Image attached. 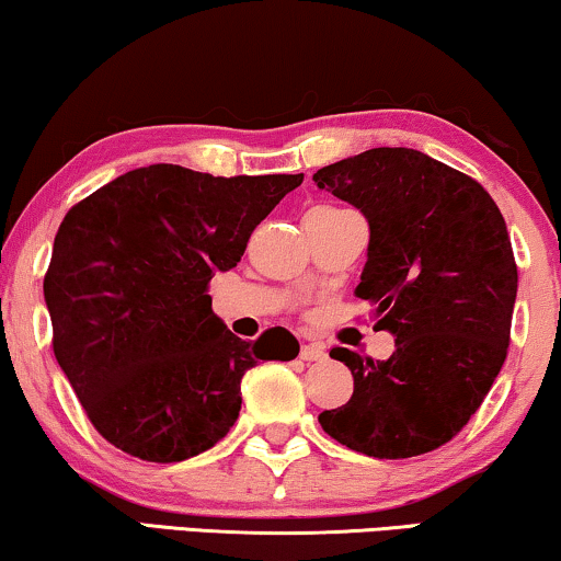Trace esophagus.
Returning a JSON list of instances; mask_svg holds the SVG:
<instances>
[{
    "mask_svg": "<svg viewBox=\"0 0 561 561\" xmlns=\"http://www.w3.org/2000/svg\"><path fill=\"white\" fill-rule=\"evenodd\" d=\"M325 356H328L325 348H322V345H318V343L302 345V351H299V358L307 360V363H312V360H322Z\"/></svg>",
    "mask_w": 561,
    "mask_h": 561,
    "instance_id": "obj_1",
    "label": "esophagus"
}]
</instances>
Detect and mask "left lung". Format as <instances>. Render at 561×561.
<instances>
[{"mask_svg":"<svg viewBox=\"0 0 561 561\" xmlns=\"http://www.w3.org/2000/svg\"><path fill=\"white\" fill-rule=\"evenodd\" d=\"M312 180L366 216L356 297L397 343L386 360L330 351L351 368L353 397L318 420L378 460L432 453L478 412L506 360L518 289L506 220L483 185L407 147L368 149Z\"/></svg>","mask_w":561,"mask_h":561,"instance_id":"left-lung-1","label":"left lung"}]
</instances>
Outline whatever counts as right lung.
<instances>
[{
  "label": "right lung",
  "mask_w": 561,
  "mask_h": 561,
  "mask_svg": "<svg viewBox=\"0 0 561 561\" xmlns=\"http://www.w3.org/2000/svg\"><path fill=\"white\" fill-rule=\"evenodd\" d=\"M305 175L213 178L180 164L124 172L68 210L43 291L53 351L99 435L147 462H180L228 435L241 378L297 358L272 328L236 337L208 282Z\"/></svg>",
  "instance_id": "1"
}]
</instances>
